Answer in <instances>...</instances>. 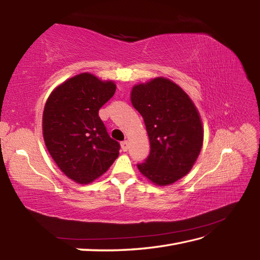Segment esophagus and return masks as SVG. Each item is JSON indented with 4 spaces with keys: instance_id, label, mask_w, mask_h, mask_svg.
Instances as JSON below:
<instances>
[{
    "instance_id": "esophagus-1",
    "label": "esophagus",
    "mask_w": 260,
    "mask_h": 260,
    "mask_svg": "<svg viewBox=\"0 0 260 260\" xmlns=\"http://www.w3.org/2000/svg\"><path fill=\"white\" fill-rule=\"evenodd\" d=\"M120 146H121V150H123L124 152H126V151L129 148V143H128V141H123V142H121V143H120Z\"/></svg>"
}]
</instances>
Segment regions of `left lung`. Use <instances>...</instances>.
<instances>
[{"instance_id":"8db88e82","label":"left lung","mask_w":260,"mask_h":260,"mask_svg":"<svg viewBox=\"0 0 260 260\" xmlns=\"http://www.w3.org/2000/svg\"><path fill=\"white\" fill-rule=\"evenodd\" d=\"M131 102L144 119L151 145L137 168L154 184L174 183L190 172L202 148L197 107L180 86L163 77L134 86Z\"/></svg>"}]
</instances>
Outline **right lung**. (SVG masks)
Returning a JSON list of instances; mask_svg holds the SVG:
<instances>
[{"label":"right lung","instance_id":"obj_1","mask_svg":"<svg viewBox=\"0 0 260 260\" xmlns=\"http://www.w3.org/2000/svg\"><path fill=\"white\" fill-rule=\"evenodd\" d=\"M115 90L114 81L84 73L58 86L46 103V146L59 169L77 183H90L118 157L119 143L110 139L98 116Z\"/></svg>","mask_w":260,"mask_h":260}]
</instances>
